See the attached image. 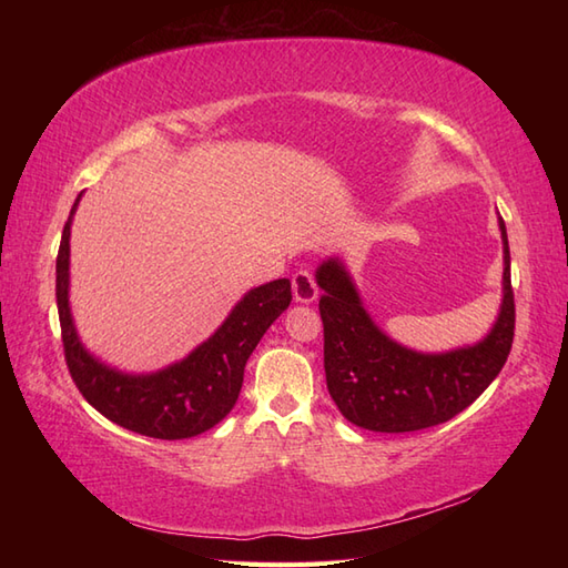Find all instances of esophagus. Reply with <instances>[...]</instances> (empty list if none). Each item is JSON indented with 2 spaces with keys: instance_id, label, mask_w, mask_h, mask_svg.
<instances>
[{
  "instance_id": "34e87169",
  "label": "esophagus",
  "mask_w": 568,
  "mask_h": 568,
  "mask_svg": "<svg viewBox=\"0 0 568 568\" xmlns=\"http://www.w3.org/2000/svg\"><path fill=\"white\" fill-rule=\"evenodd\" d=\"M293 295H295V303H315L320 291H317V283H315V275L310 271H297L293 275Z\"/></svg>"
}]
</instances>
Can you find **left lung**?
Returning a JSON list of instances; mask_svg holds the SVG:
<instances>
[{
	"mask_svg": "<svg viewBox=\"0 0 568 568\" xmlns=\"http://www.w3.org/2000/svg\"><path fill=\"white\" fill-rule=\"evenodd\" d=\"M503 234V305L493 329L474 346L446 354H419L383 334L364 310L352 275L339 258L317 268L322 287L324 373L342 415L371 432H417L462 413L496 381L513 348L515 295L510 248Z\"/></svg>",
	"mask_w": 568,
	"mask_h": 568,
	"instance_id": "left-lung-1",
	"label": "left lung"
}]
</instances>
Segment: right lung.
Masks as SVG:
<instances>
[{
  "label": "right lung",
  "instance_id": "1",
  "mask_svg": "<svg viewBox=\"0 0 568 568\" xmlns=\"http://www.w3.org/2000/svg\"><path fill=\"white\" fill-rule=\"evenodd\" d=\"M72 204L55 258V300L65 364L78 390L114 425L153 439H190L212 429L232 407L244 383L246 361L265 329L291 305L287 277L253 287L207 342L163 371L131 376L104 366L78 339L68 303Z\"/></svg>",
  "mask_w": 568,
  "mask_h": 568
}]
</instances>
